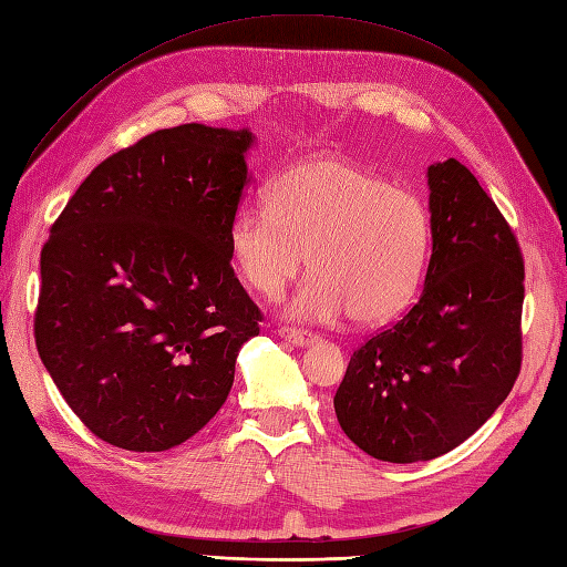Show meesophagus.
<instances>
[{
  "instance_id": "esophagus-1",
  "label": "esophagus",
  "mask_w": 567,
  "mask_h": 567,
  "mask_svg": "<svg viewBox=\"0 0 567 567\" xmlns=\"http://www.w3.org/2000/svg\"><path fill=\"white\" fill-rule=\"evenodd\" d=\"M279 337L291 342L293 347H308L316 342V334H310L306 330H296V327H279Z\"/></svg>"
}]
</instances>
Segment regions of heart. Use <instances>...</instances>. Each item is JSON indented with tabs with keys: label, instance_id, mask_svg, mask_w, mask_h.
<instances>
[{
	"label": "heart",
	"instance_id": "b5f03b06",
	"mask_svg": "<svg viewBox=\"0 0 567 567\" xmlns=\"http://www.w3.org/2000/svg\"><path fill=\"white\" fill-rule=\"evenodd\" d=\"M228 245L235 269L264 298H279L310 255L316 274L293 298L291 316L337 322L349 312L359 324H379L417 291L432 220L417 194L322 155L288 167L269 188V208L237 210Z\"/></svg>",
	"mask_w": 567,
	"mask_h": 567
}]
</instances>
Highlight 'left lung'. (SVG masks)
<instances>
[{
    "label": "left lung",
    "instance_id": "1",
    "mask_svg": "<svg viewBox=\"0 0 567 567\" xmlns=\"http://www.w3.org/2000/svg\"><path fill=\"white\" fill-rule=\"evenodd\" d=\"M432 257L417 303L354 354L334 395L344 434L388 463L463 444L522 369L524 259L495 200L458 159L426 169Z\"/></svg>",
    "mask_w": 567,
    "mask_h": 567
}]
</instances>
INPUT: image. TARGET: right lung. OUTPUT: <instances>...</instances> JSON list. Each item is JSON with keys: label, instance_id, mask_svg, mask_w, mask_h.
Listing matches in <instances>:
<instances>
[{"label": "right lung", "instance_id": "add662e5", "mask_svg": "<svg viewBox=\"0 0 567 567\" xmlns=\"http://www.w3.org/2000/svg\"><path fill=\"white\" fill-rule=\"evenodd\" d=\"M247 128L184 123L104 159L41 251L35 347L86 430L167 451L213 420L261 312L230 267Z\"/></svg>", "mask_w": 567, "mask_h": 567}]
</instances>
